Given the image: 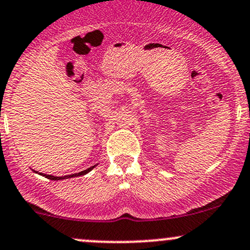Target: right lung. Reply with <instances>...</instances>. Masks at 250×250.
Masks as SVG:
<instances>
[{
  "label": "right lung",
  "instance_id": "right-lung-1",
  "mask_svg": "<svg viewBox=\"0 0 250 250\" xmlns=\"http://www.w3.org/2000/svg\"><path fill=\"white\" fill-rule=\"evenodd\" d=\"M95 166H96V165H95ZM95 166L90 167V168H87V169H84V171L79 172V173L70 174V175H65V177H54V175H48V174H42V173H40V174H42L43 177H45V178H47V179H51V180H62V179H66V178H73V177H78V175H84V174L89 173V172L91 171V169L94 168Z\"/></svg>",
  "mask_w": 250,
  "mask_h": 250
}]
</instances>
